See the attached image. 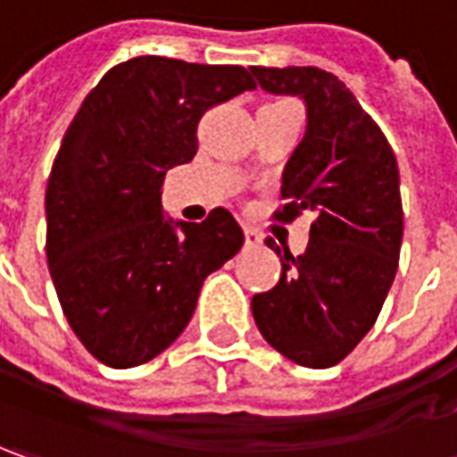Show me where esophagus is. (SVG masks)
<instances>
[{"label": "esophagus", "mask_w": 457, "mask_h": 457, "mask_svg": "<svg viewBox=\"0 0 457 457\" xmlns=\"http://www.w3.org/2000/svg\"><path fill=\"white\" fill-rule=\"evenodd\" d=\"M261 243H263V235L255 228H245V245L248 248H258Z\"/></svg>", "instance_id": "1"}]
</instances>
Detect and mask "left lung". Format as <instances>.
Returning a JSON list of instances; mask_svg holds the SVG:
<instances>
[{
    "instance_id": "8db88e82",
    "label": "left lung",
    "mask_w": 457,
    "mask_h": 457,
    "mask_svg": "<svg viewBox=\"0 0 457 457\" xmlns=\"http://www.w3.org/2000/svg\"><path fill=\"white\" fill-rule=\"evenodd\" d=\"M250 73L268 94L299 96L307 107L304 137L284 169L288 204L276 217L317 214L302 255L266 240L281 258V278L253 296V320L288 361L329 368L366 337L396 276L404 232L396 158L337 76L314 66Z\"/></svg>"
}]
</instances>
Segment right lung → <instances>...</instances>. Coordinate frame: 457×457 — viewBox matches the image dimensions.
Segmentation results:
<instances>
[{
  "instance_id": "add662e5",
  "label": "right lung",
  "mask_w": 457,
  "mask_h": 457,
  "mask_svg": "<svg viewBox=\"0 0 457 457\" xmlns=\"http://www.w3.org/2000/svg\"><path fill=\"white\" fill-rule=\"evenodd\" d=\"M250 89L243 66L140 55L107 71L66 129L46 191V253L71 329L104 366L163 353L204 278L243 248L228 209L202 225L173 220L161 187L196 155L199 117Z\"/></svg>"
}]
</instances>
